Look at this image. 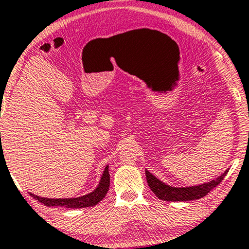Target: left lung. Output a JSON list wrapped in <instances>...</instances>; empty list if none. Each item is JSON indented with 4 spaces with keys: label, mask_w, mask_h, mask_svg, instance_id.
<instances>
[{
    "label": "left lung",
    "mask_w": 249,
    "mask_h": 249,
    "mask_svg": "<svg viewBox=\"0 0 249 249\" xmlns=\"http://www.w3.org/2000/svg\"><path fill=\"white\" fill-rule=\"evenodd\" d=\"M228 174V170H226L221 176L216 178L214 180H211L210 183H205L198 186L192 187H170L168 185L163 184L158 178H156L152 174H150L145 169V176L148 185L151 188V191L155 193L160 199L168 202H180V201H193V199H198L204 197L208 195L213 188L221 183L226 175Z\"/></svg>",
    "instance_id": "obj_1"
}]
</instances>
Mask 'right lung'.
<instances>
[{
    "instance_id": "obj_1",
    "label": "right lung",
    "mask_w": 249,
    "mask_h": 249,
    "mask_svg": "<svg viewBox=\"0 0 249 249\" xmlns=\"http://www.w3.org/2000/svg\"><path fill=\"white\" fill-rule=\"evenodd\" d=\"M110 184V176L108 173V166L105 168V171L101 177V180L96 190L92 193L88 195L81 196V197L76 198H45L39 197V196L31 194L35 199L38 202L43 203L46 206H63L66 209H81V208H89V206H93L99 203L105 196H106L108 190H109Z\"/></svg>"
}]
</instances>
